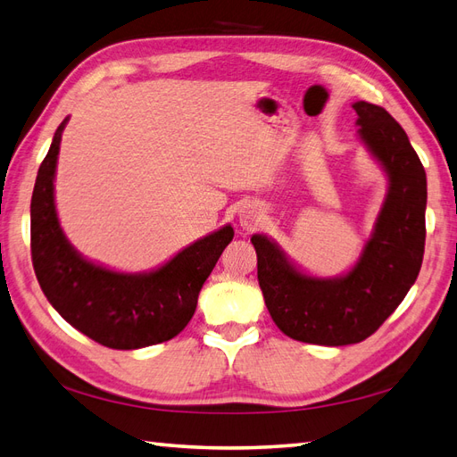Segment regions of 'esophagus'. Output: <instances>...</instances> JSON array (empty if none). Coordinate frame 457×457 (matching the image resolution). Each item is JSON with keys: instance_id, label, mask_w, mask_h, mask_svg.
<instances>
[{"instance_id": "obj_1", "label": "esophagus", "mask_w": 457, "mask_h": 457, "mask_svg": "<svg viewBox=\"0 0 457 457\" xmlns=\"http://www.w3.org/2000/svg\"><path fill=\"white\" fill-rule=\"evenodd\" d=\"M238 217H240V227H242V228L253 230V228L258 225L260 212L256 211V207H253V204H246V207L240 209Z\"/></svg>"}]
</instances>
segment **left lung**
I'll list each match as a JSON object with an SVG mask.
<instances>
[{
  "label": "left lung",
  "mask_w": 457,
  "mask_h": 457,
  "mask_svg": "<svg viewBox=\"0 0 457 457\" xmlns=\"http://www.w3.org/2000/svg\"><path fill=\"white\" fill-rule=\"evenodd\" d=\"M353 110L361 142L388 179L375 228L355 266L337 278L310 276L272 238H250L260 290L278 329L313 345L365 341L404 300L424 258L428 193L420 157L385 108L359 100Z\"/></svg>",
  "instance_id": "left-lung-1"
}]
</instances>
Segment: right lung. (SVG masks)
Returning <instances> with one entry per match:
<instances>
[{
  "label": "right lung",
  "mask_w": 457,
  "mask_h": 457,
  "mask_svg": "<svg viewBox=\"0 0 457 457\" xmlns=\"http://www.w3.org/2000/svg\"><path fill=\"white\" fill-rule=\"evenodd\" d=\"M64 118L37 173L31 197V258L46 300L74 329L110 349H142L185 329L222 250L230 225L195 240L152 272L126 274L90 262L64 237L54 207V171Z\"/></svg>",
  "instance_id": "1"
}]
</instances>
